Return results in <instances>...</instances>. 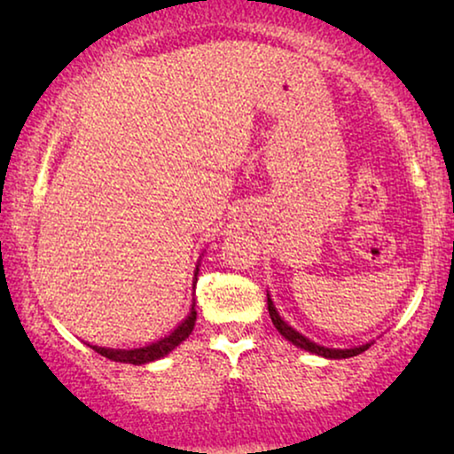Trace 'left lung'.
I'll return each instance as SVG.
<instances>
[{
    "label": "left lung",
    "instance_id": "1",
    "mask_svg": "<svg viewBox=\"0 0 454 454\" xmlns=\"http://www.w3.org/2000/svg\"><path fill=\"white\" fill-rule=\"evenodd\" d=\"M266 301H269V314H270L272 325H275L277 331L281 333L283 337L289 340V343H294L295 347H300V349H306L309 353H316V356L326 357V359H347V357L359 356V353H364L365 349H370L372 343H365V345H359V347H349V349H331V347H322L318 343H314V340H309L308 337H303L301 333H297L294 326L287 325V322H285L281 316H278L275 303H272L269 294H266Z\"/></svg>",
    "mask_w": 454,
    "mask_h": 454
}]
</instances>
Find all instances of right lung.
<instances>
[{
    "mask_svg": "<svg viewBox=\"0 0 454 454\" xmlns=\"http://www.w3.org/2000/svg\"><path fill=\"white\" fill-rule=\"evenodd\" d=\"M198 270H200V269H198V264H196L194 287H196V281H198ZM194 325H196V301H192L190 314L185 316V320L182 322V325H179L171 334H167V337L159 339L157 343L140 347V349H109V347H98V345H89V347H92V349H95L97 353H101L103 357L111 359V362L142 365V364L154 362V359L169 356V353L176 349L179 343H184V340L190 337L192 331H194Z\"/></svg>",
    "mask_w": 454,
    "mask_h": 454,
    "instance_id": "add662e5",
    "label": "right lung"
}]
</instances>
